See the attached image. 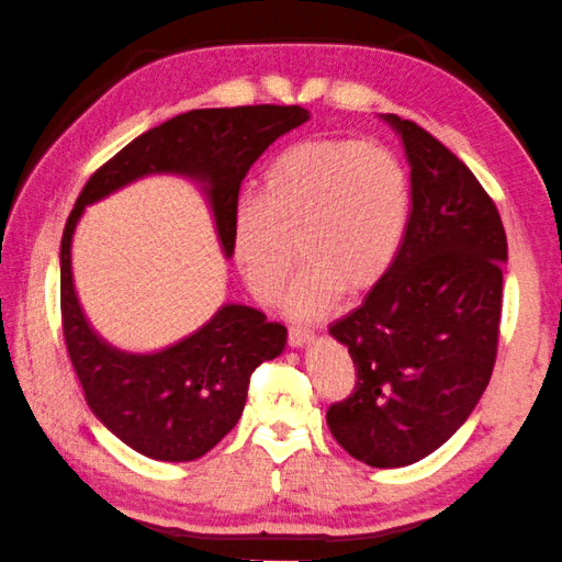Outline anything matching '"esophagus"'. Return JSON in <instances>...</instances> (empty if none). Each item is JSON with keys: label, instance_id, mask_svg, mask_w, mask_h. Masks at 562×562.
<instances>
[{"label": "esophagus", "instance_id": "34e87169", "mask_svg": "<svg viewBox=\"0 0 562 562\" xmlns=\"http://www.w3.org/2000/svg\"><path fill=\"white\" fill-rule=\"evenodd\" d=\"M311 341H314V336H311L308 330H303V328H291L289 330V346L291 348H303V346H308Z\"/></svg>", "mask_w": 562, "mask_h": 562}]
</instances>
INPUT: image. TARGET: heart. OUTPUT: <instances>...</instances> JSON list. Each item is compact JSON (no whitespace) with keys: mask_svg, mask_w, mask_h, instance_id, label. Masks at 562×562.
I'll return each instance as SVG.
<instances>
[{"mask_svg":"<svg viewBox=\"0 0 562 562\" xmlns=\"http://www.w3.org/2000/svg\"><path fill=\"white\" fill-rule=\"evenodd\" d=\"M408 221L411 183L393 151L358 139L299 142L269 164L261 199L236 204L232 256L254 299L271 306L301 251L308 266L293 281L286 314L318 321L346 289L379 286L398 259Z\"/></svg>","mask_w":562,"mask_h":562,"instance_id":"heart-1","label":"heart"}]
</instances>
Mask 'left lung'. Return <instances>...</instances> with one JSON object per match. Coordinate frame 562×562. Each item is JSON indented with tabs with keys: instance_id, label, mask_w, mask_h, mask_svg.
<instances>
[{
	"instance_id": "8db88e82",
	"label": "left lung",
	"mask_w": 562,
	"mask_h": 562,
	"mask_svg": "<svg viewBox=\"0 0 562 562\" xmlns=\"http://www.w3.org/2000/svg\"><path fill=\"white\" fill-rule=\"evenodd\" d=\"M411 167V221L389 276L328 334L348 348L356 389L326 420L346 453L403 468L471 416L498 348L508 241L473 171L416 122L381 114Z\"/></svg>"
}]
</instances>
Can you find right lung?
<instances>
[{"mask_svg": "<svg viewBox=\"0 0 562 562\" xmlns=\"http://www.w3.org/2000/svg\"><path fill=\"white\" fill-rule=\"evenodd\" d=\"M303 106L194 109L126 144L87 181L61 236V326L91 413L101 426L154 461L187 463L209 453L246 406L254 368L286 348V328L259 308L224 303L204 326L161 351L132 353L101 338L81 308L71 241L85 209L146 177H181L204 194L216 236L232 259V214L251 164L291 128Z\"/></svg>", "mask_w": 562, "mask_h": 562, "instance_id": "1", "label": "right lung"}]
</instances>
